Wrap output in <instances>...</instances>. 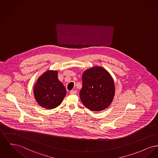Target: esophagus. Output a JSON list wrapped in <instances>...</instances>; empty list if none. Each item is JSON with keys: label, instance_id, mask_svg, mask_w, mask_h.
Listing matches in <instances>:
<instances>
[{"label": "esophagus", "instance_id": "34e87169", "mask_svg": "<svg viewBox=\"0 0 158 158\" xmlns=\"http://www.w3.org/2000/svg\"><path fill=\"white\" fill-rule=\"evenodd\" d=\"M70 94H76V90H72L70 91Z\"/></svg>", "mask_w": 158, "mask_h": 158}]
</instances>
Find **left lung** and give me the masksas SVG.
I'll return each mask as SVG.
<instances>
[{"mask_svg":"<svg viewBox=\"0 0 158 158\" xmlns=\"http://www.w3.org/2000/svg\"><path fill=\"white\" fill-rule=\"evenodd\" d=\"M82 88L79 96L84 106L92 111L106 109L114 95V85L111 76L101 67H94L84 72Z\"/></svg>","mask_w":158,"mask_h":158,"instance_id":"1","label":"left lung"}]
</instances>
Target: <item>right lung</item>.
Segmentation results:
<instances>
[{
  "label": "right lung",
  "mask_w": 158,
  "mask_h": 158,
  "mask_svg": "<svg viewBox=\"0 0 158 158\" xmlns=\"http://www.w3.org/2000/svg\"><path fill=\"white\" fill-rule=\"evenodd\" d=\"M57 73V71H47L39 77L34 86L36 102L45 109L56 108L65 97V87L58 79Z\"/></svg>",
  "instance_id": "1"
}]
</instances>
